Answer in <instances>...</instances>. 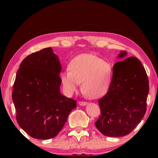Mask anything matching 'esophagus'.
I'll use <instances>...</instances> for the list:
<instances>
[{"label":"esophagus","instance_id":"34e87169","mask_svg":"<svg viewBox=\"0 0 158 158\" xmlns=\"http://www.w3.org/2000/svg\"><path fill=\"white\" fill-rule=\"evenodd\" d=\"M79 105L80 106H85L87 105V103L85 102H79Z\"/></svg>","mask_w":158,"mask_h":158}]
</instances>
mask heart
Listing matches in <instances>:
<instances>
[{
    "label": "heart",
    "instance_id": "obj_1",
    "mask_svg": "<svg viewBox=\"0 0 158 158\" xmlns=\"http://www.w3.org/2000/svg\"><path fill=\"white\" fill-rule=\"evenodd\" d=\"M69 69L61 74V83L69 95L76 92L81 83L85 97L95 100L107 93L112 79L110 63L93 53H80L69 64Z\"/></svg>",
    "mask_w": 158,
    "mask_h": 158
}]
</instances>
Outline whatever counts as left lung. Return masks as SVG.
Wrapping results in <instances>:
<instances>
[{
    "mask_svg": "<svg viewBox=\"0 0 158 158\" xmlns=\"http://www.w3.org/2000/svg\"><path fill=\"white\" fill-rule=\"evenodd\" d=\"M127 55L125 51L118 55L122 61L114 65L110 87L98 101L101 116L95 124L107 137L128 135L141 122L146 111L148 77L141 61L135 57L126 58Z\"/></svg>",
    "mask_w": 158,
    "mask_h": 158,
    "instance_id": "1",
    "label": "left lung"
}]
</instances>
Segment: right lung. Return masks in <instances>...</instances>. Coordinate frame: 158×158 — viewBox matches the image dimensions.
Wrapping results in <instances>:
<instances>
[{"mask_svg":"<svg viewBox=\"0 0 158 158\" xmlns=\"http://www.w3.org/2000/svg\"><path fill=\"white\" fill-rule=\"evenodd\" d=\"M62 65L51 47L31 53L21 63L12 100L17 123L37 139L55 137L62 130L77 102L60 93Z\"/></svg>","mask_w":158,"mask_h":158,"instance_id":"1","label":"right lung"}]
</instances>
